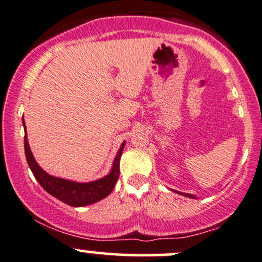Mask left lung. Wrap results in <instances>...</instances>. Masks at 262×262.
I'll list each match as a JSON object with an SVG mask.
<instances>
[{
	"instance_id": "left-lung-1",
	"label": "left lung",
	"mask_w": 262,
	"mask_h": 262,
	"mask_svg": "<svg viewBox=\"0 0 262 262\" xmlns=\"http://www.w3.org/2000/svg\"><path fill=\"white\" fill-rule=\"evenodd\" d=\"M179 193H181V192H179ZM181 195H185V196H187V198H191V199L195 198V196H193V195H190V193H187V195H186V193H181Z\"/></svg>"
}]
</instances>
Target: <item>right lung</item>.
Listing matches in <instances>:
<instances>
[{
  "instance_id": "add662e5",
  "label": "right lung",
  "mask_w": 262,
  "mask_h": 262,
  "mask_svg": "<svg viewBox=\"0 0 262 262\" xmlns=\"http://www.w3.org/2000/svg\"><path fill=\"white\" fill-rule=\"evenodd\" d=\"M24 125V120H23ZM125 143L120 147L118 155L115 157L112 171L106 177L101 178L99 180L92 181V183H75V181L60 179L45 173L41 168L39 167L38 163L35 162L32 155V150L29 148L28 143L27 134L24 136V149H26V157L29 168L32 169L34 177L38 180V183L48 191L50 195L56 198L64 204L73 206V207H81V206H87L94 202L100 201L106 198L113 189L115 187L116 181L119 179L120 174V158H121L122 149H124Z\"/></svg>"
}]
</instances>
